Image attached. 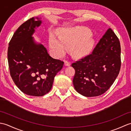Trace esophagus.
I'll list each match as a JSON object with an SVG mask.
<instances>
[{"instance_id": "1", "label": "esophagus", "mask_w": 131, "mask_h": 131, "mask_svg": "<svg viewBox=\"0 0 131 131\" xmlns=\"http://www.w3.org/2000/svg\"><path fill=\"white\" fill-rule=\"evenodd\" d=\"M64 63H65V66H69L71 65V63L70 61H64Z\"/></svg>"}]
</instances>
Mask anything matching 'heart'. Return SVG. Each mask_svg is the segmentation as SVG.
Returning a JSON list of instances; mask_svg holds the SVG:
<instances>
[{"instance_id":"b5f03b06","label":"heart","mask_w":131,"mask_h":131,"mask_svg":"<svg viewBox=\"0 0 131 131\" xmlns=\"http://www.w3.org/2000/svg\"><path fill=\"white\" fill-rule=\"evenodd\" d=\"M91 35V31L84 27H64L60 30L59 38L51 36L50 48L58 57L65 54L67 49H71L74 57H82L90 53L94 47V40Z\"/></svg>"}]
</instances>
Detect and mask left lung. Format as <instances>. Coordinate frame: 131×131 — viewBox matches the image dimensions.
Segmentation results:
<instances>
[{"mask_svg":"<svg viewBox=\"0 0 131 131\" xmlns=\"http://www.w3.org/2000/svg\"><path fill=\"white\" fill-rule=\"evenodd\" d=\"M121 44L111 29L103 35L92 54L71 65L75 74L73 85L85 97L101 95L114 82L120 71Z\"/></svg>","mask_w":131,"mask_h":131,"instance_id":"1","label":"left lung"}]
</instances>
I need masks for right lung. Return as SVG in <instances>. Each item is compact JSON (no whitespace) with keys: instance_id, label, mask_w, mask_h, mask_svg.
Here are the masks:
<instances>
[{"instance_id":"add662e5","label":"right lung","mask_w":131,"mask_h":131,"mask_svg":"<svg viewBox=\"0 0 131 131\" xmlns=\"http://www.w3.org/2000/svg\"><path fill=\"white\" fill-rule=\"evenodd\" d=\"M42 20L32 17L19 26L11 39L8 49L10 76L23 93L43 96L51 90L54 77L62 69L63 62L49 56L42 44L32 35Z\"/></svg>"}]
</instances>
